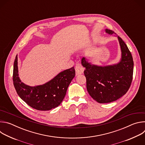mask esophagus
I'll list each match as a JSON object with an SVG mask.
<instances>
[{"instance_id": "obj_1", "label": "esophagus", "mask_w": 145, "mask_h": 145, "mask_svg": "<svg viewBox=\"0 0 145 145\" xmlns=\"http://www.w3.org/2000/svg\"><path fill=\"white\" fill-rule=\"evenodd\" d=\"M75 70H76V75H78V74H82V73L84 72V68L82 67V66L80 64L77 63L76 65Z\"/></svg>"}]
</instances>
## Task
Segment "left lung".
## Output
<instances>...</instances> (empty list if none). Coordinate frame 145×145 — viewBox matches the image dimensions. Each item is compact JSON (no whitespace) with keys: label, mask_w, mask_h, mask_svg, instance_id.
Returning <instances> with one entry per match:
<instances>
[{"label":"left lung","mask_w":145,"mask_h":145,"mask_svg":"<svg viewBox=\"0 0 145 145\" xmlns=\"http://www.w3.org/2000/svg\"><path fill=\"white\" fill-rule=\"evenodd\" d=\"M106 33L114 31L106 29ZM121 51V59L116 65L99 67L91 65L83 57L82 65L86 68L84 75L87 80V89L90 96L97 102H112L125 95L129 89L133 76L134 62L127 46L118 37Z\"/></svg>","instance_id":"left-lung-1"}]
</instances>
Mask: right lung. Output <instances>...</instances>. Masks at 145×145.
Masks as SVG:
<instances>
[{
	"instance_id": "right-lung-1",
	"label": "right lung",
	"mask_w": 145,
	"mask_h": 145,
	"mask_svg": "<svg viewBox=\"0 0 145 145\" xmlns=\"http://www.w3.org/2000/svg\"><path fill=\"white\" fill-rule=\"evenodd\" d=\"M74 76L75 69L72 67L61 72L44 85L30 87L22 82L18 77L17 55L14 61L12 79L15 90L27 105L37 110L48 111L58 107Z\"/></svg>"
}]
</instances>
